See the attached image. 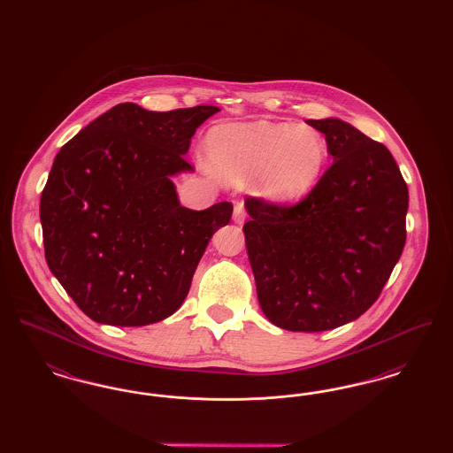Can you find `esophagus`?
Here are the masks:
<instances>
[{"mask_svg":"<svg viewBox=\"0 0 453 453\" xmlns=\"http://www.w3.org/2000/svg\"><path fill=\"white\" fill-rule=\"evenodd\" d=\"M233 219H234V222L239 224V226L244 222V219H246V209H244V205H242V203H236V205H234V214H233Z\"/></svg>","mask_w":453,"mask_h":453,"instance_id":"34e87169","label":"esophagus"}]
</instances>
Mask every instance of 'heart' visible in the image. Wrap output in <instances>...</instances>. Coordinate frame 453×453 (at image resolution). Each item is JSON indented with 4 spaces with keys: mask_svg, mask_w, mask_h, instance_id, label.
Returning <instances> with one entry per match:
<instances>
[{
    "mask_svg": "<svg viewBox=\"0 0 453 453\" xmlns=\"http://www.w3.org/2000/svg\"><path fill=\"white\" fill-rule=\"evenodd\" d=\"M203 151L217 176L233 185L250 181L251 194L273 205L303 198L327 161V144L318 130L268 120L216 126Z\"/></svg>",
    "mask_w": 453,
    "mask_h": 453,
    "instance_id": "obj_1",
    "label": "heart"
}]
</instances>
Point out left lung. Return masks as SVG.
Returning <instances> with one entry per match:
<instances>
[{
	"mask_svg": "<svg viewBox=\"0 0 453 453\" xmlns=\"http://www.w3.org/2000/svg\"><path fill=\"white\" fill-rule=\"evenodd\" d=\"M333 165L294 207L244 202L242 231L266 319L319 333L377 301L406 242L408 185L388 148L342 119L307 120Z\"/></svg>",
	"mask_w": 453,
	"mask_h": 453,
	"instance_id": "left-lung-1",
	"label": "left lung"
}]
</instances>
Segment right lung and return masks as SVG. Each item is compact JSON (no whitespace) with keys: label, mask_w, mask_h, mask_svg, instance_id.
I'll return each mask as SVG.
<instances>
[{"label":"right lung","mask_w":453,"mask_h":453,"mask_svg":"<svg viewBox=\"0 0 453 453\" xmlns=\"http://www.w3.org/2000/svg\"><path fill=\"white\" fill-rule=\"evenodd\" d=\"M220 108H110L58 152L41 196L45 261L95 323L146 326L185 301L196 265L231 202L180 203L173 176L195 130Z\"/></svg>","instance_id":"obj_1"}]
</instances>
